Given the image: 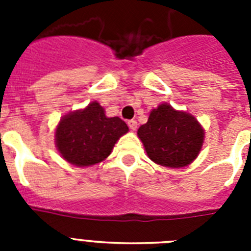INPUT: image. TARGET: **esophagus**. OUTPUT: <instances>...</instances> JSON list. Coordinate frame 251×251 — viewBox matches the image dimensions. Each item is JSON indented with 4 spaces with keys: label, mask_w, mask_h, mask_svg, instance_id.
I'll use <instances>...</instances> for the list:
<instances>
[{
    "label": "esophagus",
    "mask_w": 251,
    "mask_h": 251,
    "mask_svg": "<svg viewBox=\"0 0 251 251\" xmlns=\"http://www.w3.org/2000/svg\"><path fill=\"white\" fill-rule=\"evenodd\" d=\"M128 127H129L132 130H136L138 126H137V122L134 121V119H132V121H128Z\"/></svg>",
    "instance_id": "obj_1"
}]
</instances>
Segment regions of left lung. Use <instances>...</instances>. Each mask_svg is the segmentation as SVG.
I'll use <instances>...</instances> for the list:
<instances>
[{
  "label": "left lung",
  "mask_w": 251,
  "mask_h": 251,
  "mask_svg": "<svg viewBox=\"0 0 251 251\" xmlns=\"http://www.w3.org/2000/svg\"><path fill=\"white\" fill-rule=\"evenodd\" d=\"M151 161L163 167L191 165L200 154L205 129L194 115L162 103L137 132Z\"/></svg>",
  "instance_id": "left-lung-1"
}]
</instances>
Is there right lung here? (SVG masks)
<instances>
[{"label": "right lung", "instance_id": "obj_1", "mask_svg": "<svg viewBox=\"0 0 251 251\" xmlns=\"http://www.w3.org/2000/svg\"><path fill=\"white\" fill-rule=\"evenodd\" d=\"M128 130L119 117H106L103 106L94 100L60 119L55 129V146L70 165L88 167L109 156Z\"/></svg>", "mask_w": 251, "mask_h": 251}]
</instances>
